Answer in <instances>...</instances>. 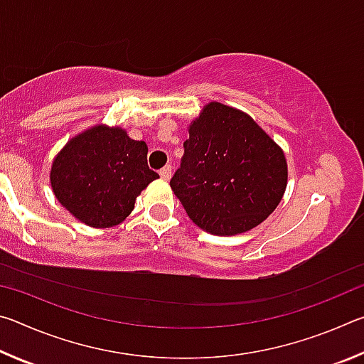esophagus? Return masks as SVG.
Segmentation results:
<instances>
[{"label": "esophagus", "instance_id": "1", "mask_svg": "<svg viewBox=\"0 0 364 364\" xmlns=\"http://www.w3.org/2000/svg\"><path fill=\"white\" fill-rule=\"evenodd\" d=\"M159 173H160V176L164 178V180H170V178H171V165H165L164 168H160Z\"/></svg>", "mask_w": 364, "mask_h": 364}]
</instances>
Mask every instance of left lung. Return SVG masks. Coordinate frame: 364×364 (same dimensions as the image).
<instances>
[{
	"label": "left lung",
	"instance_id": "8db88e82",
	"mask_svg": "<svg viewBox=\"0 0 364 364\" xmlns=\"http://www.w3.org/2000/svg\"><path fill=\"white\" fill-rule=\"evenodd\" d=\"M170 186L202 230L217 236L245 232L281 202L286 157L247 114L210 102L191 123Z\"/></svg>",
	"mask_w": 364,
	"mask_h": 364
}]
</instances>
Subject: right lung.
<instances>
[{"mask_svg": "<svg viewBox=\"0 0 364 364\" xmlns=\"http://www.w3.org/2000/svg\"><path fill=\"white\" fill-rule=\"evenodd\" d=\"M157 178L147 165L144 141L102 125L69 141L51 168L54 196L73 217L93 228L122 223L136 196Z\"/></svg>", "mask_w": 364, "mask_h": 364, "instance_id": "obj_1", "label": "right lung"}]
</instances>
